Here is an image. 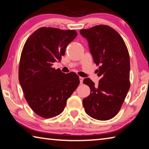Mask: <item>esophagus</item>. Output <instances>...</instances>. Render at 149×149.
<instances>
[{
	"label": "esophagus",
	"instance_id": "obj_1",
	"mask_svg": "<svg viewBox=\"0 0 149 149\" xmlns=\"http://www.w3.org/2000/svg\"><path fill=\"white\" fill-rule=\"evenodd\" d=\"M84 77H79V81H80V84H83V81H84Z\"/></svg>",
	"mask_w": 149,
	"mask_h": 149
}]
</instances>
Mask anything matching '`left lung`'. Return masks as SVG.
<instances>
[{
	"label": "left lung",
	"mask_w": 149,
	"mask_h": 149,
	"mask_svg": "<svg viewBox=\"0 0 149 149\" xmlns=\"http://www.w3.org/2000/svg\"><path fill=\"white\" fill-rule=\"evenodd\" d=\"M80 33L87 39L100 77L97 86L90 78L84 80L91 89L83 100L85 111L94 119L110 120L119 112L130 89L129 52L121 35L108 26L81 29Z\"/></svg>",
	"instance_id": "1"
}]
</instances>
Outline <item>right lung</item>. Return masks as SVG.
Segmentation results:
<instances>
[{
    "label": "right lung",
    "mask_w": 149,
    "mask_h": 149,
    "mask_svg": "<svg viewBox=\"0 0 149 149\" xmlns=\"http://www.w3.org/2000/svg\"><path fill=\"white\" fill-rule=\"evenodd\" d=\"M77 35L75 30L43 27L33 33L25 42L20 57L19 81L30 108L42 118L61 114L68 99L79 84L75 73L64 74L52 68Z\"/></svg>",
    "instance_id": "add662e5"
}]
</instances>
